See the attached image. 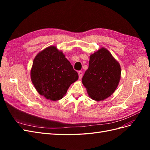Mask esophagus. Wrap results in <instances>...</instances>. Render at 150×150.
<instances>
[{
    "label": "esophagus",
    "mask_w": 150,
    "mask_h": 150,
    "mask_svg": "<svg viewBox=\"0 0 150 150\" xmlns=\"http://www.w3.org/2000/svg\"><path fill=\"white\" fill-rule=\"evenodd\" d=\"M78 74H79V78L80 79H82V77H83V72L82 71H79L78 72Z\"/></svg>",
    "instance_id": "34e87169"
}]
</instances>
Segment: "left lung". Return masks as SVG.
<instances>
[{"label":"left lung","instance_id":"8db88e82","mask_svg":"<svg viewBox=\"0 0 150 150\" xmlns=\"http://www.w3.org/2000/svg\"><path fill=\"white\" fill-rule=\"evenodd\" d=\"M121 67L106 48L101 47L89 57V67L82 83L91 98L104 100L115 91L121 78Z\"/></svg>","mask_w":150,"mask_h":150}]
</instances>
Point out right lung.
Returning <instances> with one entry per match:
<instances>
[{
  "mask_svg": "<svg viewBox=\"0 0 150 150\" xmlns=\"http://www.w3.org/2000/svg\"><path fill=\"white\" fill-rule=\"evenodd\" d=\"M78 78V72L64 54L55 46H49L39 52L30 71L31 81L35 89L51 101L62 99Z\"/></svg>",
  "mask_w": 150,
  "mask_h": 150,
  "instance_id": "right-lung-1",
  "label": "right lung"
}]
</instances>
